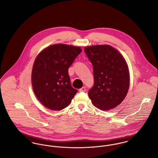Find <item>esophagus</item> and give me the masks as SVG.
Returning a JSON list of instances; mask_svg holds the SVG:
<instances>
[{"instance_id": "esophagus-1", "label": "esophagus", "mask_w": 158, "mask_h": 158, "mask_svg": "<svg viewBox=\"0 0 158 158\" xmlns=\"http://www.w3.org/2000/svg\"><path fill=\"white\" fill-rule=\"evenodd\" d=\"M86 89H85V87H82L81 89H79V92H85Z\"/></svg>"}]
</instances>
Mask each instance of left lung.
<instances>
[{
    "instance_id": "8db88e82",
    "label": "left lung",
    "mask_w": 158,
    "mask_h": 158,
    "mask_svg": "<svg viewBox=\"0 0 158 158\" xmlns=\"http://www.w3.org/2000/svg\"><path fill=\"white\" fill-rule=\"evenodd\" d=\"M84 51L94 67V85L88 92L92 103L103 111L116 108L129 88L130 74L125 58L109 45L87 46Z\"/></svg>"
}]
</instances>
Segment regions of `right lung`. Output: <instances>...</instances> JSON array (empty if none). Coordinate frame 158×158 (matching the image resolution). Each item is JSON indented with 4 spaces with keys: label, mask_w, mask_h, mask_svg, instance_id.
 I'll use <instances>...</instances> for the list:
<instances>
[{
    "label": "right lung",
    "mask_w": 158,
    "mask_h": 158,
    "mask_svg": "<svg viewBox=\"0 0 158 158\" xmlns=\"http://www.w3.org/2000/svg\"><path fill=\"white\" fill-rule=\"evenodd\" d=\"M81 52L80 47L58 44L45 48L37 55L31 83L35 95L46 108L60 111L71 103L77 90L71 87L68 71Z\"/></svg>",
    "instance_id": "1"
}]
</instances>
